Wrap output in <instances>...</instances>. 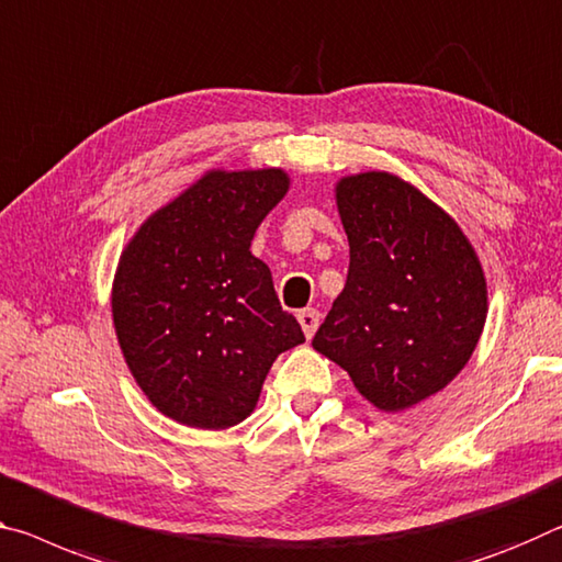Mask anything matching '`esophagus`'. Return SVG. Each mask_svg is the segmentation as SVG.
<instances>
[{"instance_id":"esophagus-1","label":"esophagus","mask_w":562,"mask_h":562,"mask_svg":"<svg viewBox=\"0 0 562 562\" xmlns=\"http://www.w3.org/2000/svg\"><path fill=\"white\" fill-rule=\"evenodd\" d=\"M297 319H300V325H302V333H305V337L310 340V337L315 335L317 325H319V313H317V310H313V307L300 310V313H297Z\"/></svg>"}]
</instances>
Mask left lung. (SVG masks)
Instances as JSON below:
<instances>
[{
    "mask_svg": "<svg viewBox=\"0 0 562 562\" xmlns=\"http://www.w3.org/2000/svg\"><path fill=\"white\" fill-rule=\"evenodd\" d=\"M350 270L313 347L382 413L440 393L475 352L487 319L483 262L438 202L393 172L335 182Z\"/></svg>",
    "mask_w": 562,
    "mask_h": 562,
    "instance_id": "1",
    "label": "left lung"
}]
</instances>
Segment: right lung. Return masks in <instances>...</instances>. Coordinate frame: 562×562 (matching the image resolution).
I'll use <instances>...</instances> for the list:
<instances>
[{
	"label": "right lung",
	"mask_w": 562,
	"mask_h": 562,
	"mask_svg": "<svg viewBox=\"0 0 562 562\" xmlns=\"http://www.w3.org/2000/svg\"><path fill=\"white\" fill-rule=\"evenodd\" d=\"M288 190L282 167H212L124 245L114 333L132 378L169 420L198 430L243 423L274 358L305 342L270 267L249 249Z\"/></svg>",
	"instance_id": "add662e5"
}]
</instances>
